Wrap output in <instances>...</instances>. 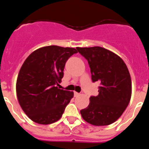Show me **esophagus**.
<instances>
[{
    "label": "esophagus",
    "instance_id": "1",
    "mask_svg": "<svg viewBox=\"0 0 149 149\" xmlns=\"http://www.w3.org/2000/svg\"><path fill=\"white\" fill-rule=\"evenodd\" d=\"M74 96H75V97H77V96L80 95V93H77V92H74Z\"/></svg>",
    "mask_w": 149,
    "mask_h": 149
}]
</instances>
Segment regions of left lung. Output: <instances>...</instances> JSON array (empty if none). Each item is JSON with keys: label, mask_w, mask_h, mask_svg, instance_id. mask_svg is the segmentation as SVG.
Wrapping results in <instances>:
<instances>
[{"label": "left lung", "mask_w": 149, "mask_h": 149, "mask_svg": "<svg viewBox=\"0 0 149 149\" xmlns=\"http://www.w3.org/2000/svg\"><path fill=\"white\" fill-rule=\"evenodd\" d=\"M88 60L92 80L101 86L97 96H91L89 104L81 110L83 119L95 126L109 125L122 115L132 93L128 68L120 56L99 46L77 48Z\"/></svg>", "instance_id": "1"}]
</instances>
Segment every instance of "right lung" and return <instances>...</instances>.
<instances>
[{
  "label": "right lung",
  "instance_id": "1",
  "mask_svg": "<svg viewBox=\"0 0 149 149\" xmlns=\"http://www.w3.org/2000/svg\"><path fill=\"white\" fill-rule=\"evenodd\" d=\"M77 51L45 46L30 54L18 72L16 95L26 115L34 122L49 125L62 117L74 93L58 89L68 59Z\"/></svg>",
  "mask_w": 149,
  "mask_h": 149
}]
</instances>
